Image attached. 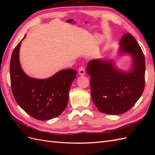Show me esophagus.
<instances>
[{
	"label": "esophagus",
	"mask_w": 155,
	"mask_h": 155,
	"mask_svg": "<svg viewBox=\"0 0 155 155\" xmlns=\"http://www.w3.org/2000/svg\"><path fill=\"white\" fill-rule=\"evenodd\" d=\"M79 74L80 75V76H83V75L85 74V68H84L83 67H81L79 68Z\"/></svg>",
	"instance_id": "esophagus-1"
}]
</instances>
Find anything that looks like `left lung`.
I'll list each match as a JSON object with an SVG mask.
<instances>
[{
	"label": "left lung",
	"instance_id": "left-lung-1",
	"mask_svg": "<svg viewBox=\"0 0 155 155\" xmlns=\"http://www.w3.org/2000/svg\"><path fill=\"white\" fill-rule=\"evenodd\" d=\"M119 54L132 57V67L127 72L117 68L113 61L94 59L87 72L91 76V97L102 113L118 115L128 111L141 97L145 86V61L143 51L134 37L124 34Z\"/></svg>",
	"mask_w": 155,
	"mask_h": 155
}]
</instances>
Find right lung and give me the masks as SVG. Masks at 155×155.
<instances>
[{"instance_id":"add662e5","label":"right lung","mask_w":155,"mask_h":155,"mask_svg":"<svg viewBox=\"0 0 155 155\" xmlns=\"http://www.w3.org/2000/svg\"><path fill=\"white\" fill-rule=\"evenodd\" d=\"M23 37L22 41L25 38ZM21 41L14 48L10 61V79L14 98L26 113L39 120L58 116L67 107L70 86L77 71L62 70L46 79L29 77L21 68L19 50Z\"/></svg>"}]
</instances>
